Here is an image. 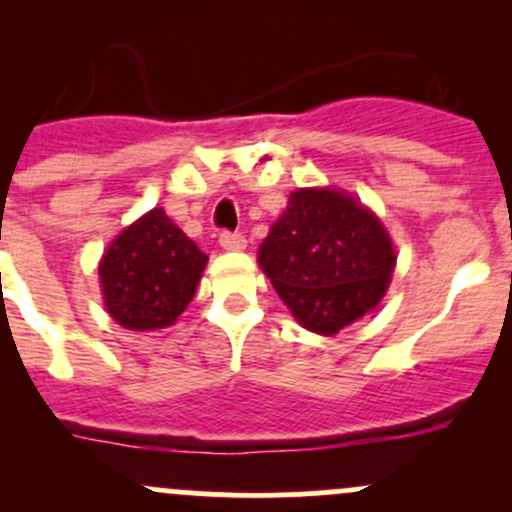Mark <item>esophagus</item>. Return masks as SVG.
<instances>
[{
	"label": "esophagus",
	"instance_id": "34e87169",
	"mask_svg": "<svg viewBox=\"0 0 512 512\" xmlns=\"http://www.w3.org/2000/svg\"><path fill=\"white\" fill-rule=\"evenodd\" d=\"M220 247L227 252H240L247 247V240L240 232H223V235H220Z\"/></svg>",
	"mask_w": 512,
	"mask_h": 512
}]
</instances>
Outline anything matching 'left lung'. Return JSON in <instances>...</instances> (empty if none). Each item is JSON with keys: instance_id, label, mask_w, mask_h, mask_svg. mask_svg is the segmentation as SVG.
Returning <instances> with one entry per match:
<instances>
[{"instance_id": "left-lung-1", "label": "left lung", "mask_w": 512, "mask_h": 512, "mask_svg": "<svg viewBox=\"0 0 512 512\" xmlns=\"http://www.w3.org/2000/svg\"><path fill=\"white\" fill-rule=\"evenodd\" d=\"M262 272L304 329L337 334L381 302L396 252L381 220L334 188H299L260 245Z\"/></svg>"}]
</instances>
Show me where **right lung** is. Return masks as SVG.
<instances>
[{
	"label": "right lung",
	"instance_id": "right-lung-1",
	"mask_svg": "<svg viewBox=\"0 0 512 512\" xmlns=\"http://www.w3.org/2000/svg\"><path fill=\"white\" fill-rule=\"evenodd\" d=\"M208 255L165 215L148 210L103 252V302L113 322L131 332L165 329L185 312Z\"/></svg>",
	"mask_w": 512,
	"mask_h": 512
}]
</instances>
